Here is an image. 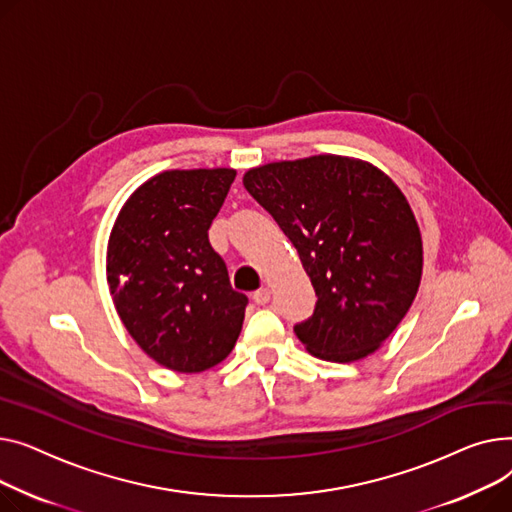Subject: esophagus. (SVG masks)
<instances>
[{"label": "esophagus", "instance_id": "1", "mask_svg": "<svg viewBox=\"0 0 512 512\" xmlns=\"http://www.w3.org/2000/svg\"><path fill=\"white\" fill-rule=\"evenodd\" d=\"M252 299H254L256 306H266V304L270 302V289L262 287V289L254 291V293H252Z\"/></svg>", "mask_w": 512, "mask_h": 512}]
</instances>
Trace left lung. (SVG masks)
Returning a JSON list of instances; mask_svg holds the SVG:
<instances>
[{"label":"left lung","instance_id":"left-lung-1","mask_svg":"<svg viewBox=\"0 0 512 512\" xmlns=\"http://www.w3.org/2000/svg\"><path fill=\"white\" fill-rule=\"evenodd\" d=\"M250 196L295 246L318 295L312 318L293 326L326 362L374 353L409 312L424 248L413 210L378 167L316 155L254 167Z\"/></svg>","mask_w":512,"mask_h":512}]
</instances>
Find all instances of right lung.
<instances>
[{
    "mask_svg": "<svg viewBox=\"0 0 512 512\" xmlns=\"http://www.w3.org/2000/svg\"><path fill=\"white\" fill-rule=\"evenodd\" d=\"M235 169H171L144 182L109 235L107 281L138 347L182 374L221 364L242 333L248 297L237 293L208 229Z\"/></svg>",
    "mask_w": 512,
    "mask_h": 512,
    "instance_id": "1",
    "label": "right lung"
}]
</instances>
